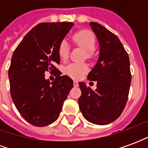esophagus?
Returning a JSON list of instances; mask_svg holds the SVG:
<instances>
[{
  "label": "esophagus",
  "instance_id": "obj_1",
  "mask_svg": "<svg viewBox=\"0 0 148 148\" xmlns=\"http://www.w3.org/2000/svg\"><path fill=\"white\" fill-rule=\"evenodd\" d=\"M74 86L75 87L78 86V82H77V81H74Z\"/></svg>",
  "mask_w": 148,
  "mask_h": 148
}]
</instances>
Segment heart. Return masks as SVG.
Returning <instances> with one entry per match:
<instances>
[{"mask_svg": "<svg viewBox=\"0 0 148 148\" xmlns=\"http://www.w3.org/2000/svg\"><path fill=\"white\" fill-rule=\"evenodd\" d=\"M72 39L74 42L86 51L87 58L93 56V50L96 45V38L94 34L89 30H80L73 35ZM70 47L66 40H62L59 43L58 48V56L61 60L65 61L68 58ZM89 67L85 63H71L65 67V73L74 79H79L87 74Z\"/></svg>", "mask_w": 148, "mask_h": 148, "instance_id": "1", "label": "heart"}]
</instances>
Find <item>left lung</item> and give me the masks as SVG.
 I'll list each match as a JSON object with an SVG mask.
<instances>
[{
  "label": "left lung",
  "mask_w": 148,
  "mask_h": 148,
  "mask_svg": "<svg viewBox=\"0 0 148 148\" xmlns=\"http://www.w3.org/2000/svg\"><path fill=\"white\" fill-rule=\"evenodd\" d=\"M100 43L98 61L87 79L97 81L96 90L79 82V108L87 121L99 125L117 119L127 103L132 74L127 51L115 34L98 23L90 22Z\"/></svg>",
  "instance_id": "8db88e82"
}]
</instances>
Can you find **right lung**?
I'll use <instances>...</instances> for the list:
<instances>
[{
  "instance_id": "1",
  "label": "right lung",
  "mask_w": 148,
  "mask_h": 148,
  "mask_svg": "<svg viewBox=\"0 0 148 148\" xmlns=\"http://www.w3.org/2000/svg\"><path fill=\"white\" fill-rule=\"evenodd\" d=\"M71 22L41 23L34 27L15 49L8 69L12 101L26 121L37 127L52 124L74 86L67 75L55 67L59 64V43L73 27ZM49 71L56 77L45 78Z\"/></svg>"
}]
</instances>
